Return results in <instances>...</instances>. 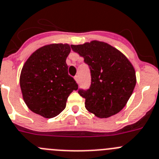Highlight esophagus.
Masks as SVG:
<instances>
[{"mask_svg":"<svg viewBox=\"0 0 159 159\" xmlns=\"http://www.w3.org/2000/svg\"><path fill=\"white\" fill-rule=\"evenodd\" d=\"M74 80L76 81L77 83H78V82H79V77H78V75H76V76L74 77Z\"/></svg>","mask_w":159,"mask_h":159,"instance_id":"34e87169","label":"esophagus"}]
</instances>
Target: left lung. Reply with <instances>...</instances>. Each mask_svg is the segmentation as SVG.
<instances>
[{
	"mask_svg": "<svg viewBox=\"0 0 159 159\" xmlns=\"http://www.w3.org/2000/svg\"><path fill=\"white\" fill-rule=\"evenodd\" d=\"M91 72V85L78 93L85 108L98 118H108L124 108L136 84L135 68L122 52L107 43L93 40L71 45Z\"/></svg>",
	"mask_w": 159,
	"mask_h": 159,
	"instance_id": "8db88e82",
	"label": "left lung"
}]
</instances>
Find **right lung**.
Here are the masks:
<instances>
[{"label":"right lung","instance_id":"right-lung-1","mask_svg":"<svg viewBox=\"0 0 159 159\" xmlns=\"http://www.w3.org/2000/svg\"><path fill=\"white\" fill-rule=\"evenodd\" d=\"M69 44L52 43L37 49L21 70L20 85L28 108L44 118H53L66 108L67 98L78 86L68 74Z\"/></svg>","mask_w":159,"mask_h":159}]
</instances>
